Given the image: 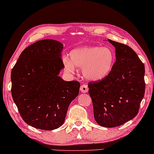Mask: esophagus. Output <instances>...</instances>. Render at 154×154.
<instances>
[{"label":"esophagus","mask_w":154,"mask_h":154,"mask_svg":"<svg viewBox=\"0 0 154 154\" xmlns=\"http://www.w3.org/2000/svg\"><path fill=\"white\" fill-rule=\"evenodd\" d=\"M80 89V91L83 92V93H85V92H87L88 91V87L87 86V85H85V84L81 85Z\"/></svg>","instance_id":"esophagus-1"}]
</instances>
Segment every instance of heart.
<instances>
[{
    "instance_id": "b5f03b06",
    "label": "heart",
    "mask_w": 154,
    "mask_h": 154,
    "mask_svg": "<svg viewBox=\"0 0 154 154\" xmlns=\"http://www.w3.org/2000/svg\"><path fill=\"white\" fill-rule=\"evenodd\" d=\"M69 59L64 57L63 63L65 69L74 73L76 68H82V74L91 80L103 79L111 72L115 63V55L109 48L86 46L72 50Z\"/></svg>"
}]
</instances>
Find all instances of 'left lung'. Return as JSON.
<instances>
[{
    "mask_svg": "<svg viewBox=\"0 0 154 154\" xmlns=\"http://www.w3.org/2000/svg\"><path fill=\"white\" fill-rule=\"evenodd\" d=\"M116 62L109 75L88 84L94 117L99 125L120 126L137 115L144 97L145 66L129 46L111 39Z\"/></svg>",
    "mask_w": 154,
    "mask_h": 154,
    "instance_id": "obj_1",
    "label": "left lung"
}]
</instances>
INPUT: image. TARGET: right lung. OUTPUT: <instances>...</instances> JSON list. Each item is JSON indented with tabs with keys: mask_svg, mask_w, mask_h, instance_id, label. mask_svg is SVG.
I'll return each mask as SVG.
<instances>
[{
	"mask_svg": "<svg viewBox=\"0 0 154 154\" xmlns=\"http://www.w3.org/2000/svg\"><path fill=\"white\" fill-rule=\"evenodd\" d=\"M63 47L53 39L34 43L22 51L11 71L13 99L23 121L36 129L62 126L69 104L79 94V82L58 76L64 67Z\"/></svg>",
	"mask_w": 154,
	"mask_h": 154,
	"instance_id": "add662e5",
	"label": "right lung"
}]
</instances>
